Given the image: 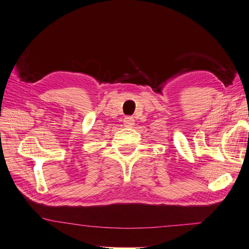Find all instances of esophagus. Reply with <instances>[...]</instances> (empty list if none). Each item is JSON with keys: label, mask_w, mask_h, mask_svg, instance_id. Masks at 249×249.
<instances>
[{"label": "esophagus", "mask_w": 249, "mask_h": 249, "mask_svg": "<svg viewBox=\"0 0 249 249\" xmlns=\"http://www.w3.org/2000/svg\"><path fill=\"white\" fill-rule=\"evenodd\" d=\"M134 124V118L133 117H125V118L124 119V125L126 126V128H131V126H133Z\"/></svg>", "instance_id": "obj_1"}]
</instances>
